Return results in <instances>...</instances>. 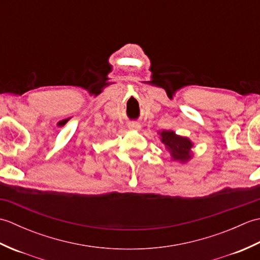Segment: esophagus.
<instances>
[{
    "mask_svg": "<svg viewBox=\"0 0 260 260\" xmlns=\"http://www.w3.org/2000/svg\"><path fill=\"white\" fill-rule=\"evenodd\" d=\"M128 128L133 131H140L141 124L137 123V121H131V123H128Z\"/></svg>",
    "mask_w": 260,
    "mask_h": 260,
    "instance_id": "obj_1",
    "label": "esophagus"
}]
</instances>
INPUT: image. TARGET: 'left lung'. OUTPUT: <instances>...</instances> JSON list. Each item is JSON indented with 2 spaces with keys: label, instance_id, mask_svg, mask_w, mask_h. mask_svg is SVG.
<instances>
[{
  "label": "left lung",
  "instance_id": "obj_1",
  "mask_svg": "<svg viewBox=\"0 0 260 260\" xmlns=\"http://www.w3.org/2000/svg\"><path fill=\"white\" fill-rule=\"evenodd\" d=\"M158 134L161 135L162 143L174 161L185 163L192 157L193 143L187 137L176 135L173 131H162L158 132Z\"/></svg>",
  "mask_w": 260,
  "mask_h": 260
}]
</instances>
